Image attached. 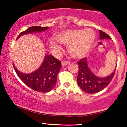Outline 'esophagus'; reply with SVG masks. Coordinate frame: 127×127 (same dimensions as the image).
I'll use <instances>...</instances> for the list:
<instances>
[{
	"mask_svg": "<svg viewBox=\"0 0 127 127\" xmlns=\"http://www.w3.org/2000/svg\"><path fill=\"white\" fill-rule=\"evenodd\" d=\"M70 64L69 62H68V61H63L62 63H61V66H63V67H64V66H67V65H69Z\"/></svg>",
	"mask_w": 127,
	"mask_h": 127,
	"instance_id": "esophagus-1",
	"label": "esophagus"
}]
</instances>
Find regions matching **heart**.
<instances>
[{
  "instance_id": "b5f03b06",
  "label": "heart",
  "mask_w": 127,
  "mask_h": 127,
  "mask_svg": "<svg viewBox=\"0 0 127 127\" xmlns=\"http://www.w3.org/2000/svg\"><path fill=\"white\" fill-rule=\"evenodd\" d=\"M95 38V32L89 28L66 30L58 35L59 41L68 46L69 53L74 58H82L86 56ZM50 44L55 52H60L62 50L60 43L56 40H51Z\"/></svg>"
}]
</instances>
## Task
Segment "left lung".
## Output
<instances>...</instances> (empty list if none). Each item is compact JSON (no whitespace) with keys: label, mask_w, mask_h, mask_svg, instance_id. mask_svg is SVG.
<instances>
[{"label":"left lung","mask_w":127,"mask_h":127,"mask_svg":"<svg viewBox=\"0 0 127 127\" xmlns=\"http://www.w3.org/2000/svg\"><path fill=\"white\" fill-rule=\"evenodd\" d=\"M100 40L109 39L111 37L107 34L99 30ZM79 74L77 77V84L79 87L84 92L88 93H95L103 90L109 85L115 74L116 67L108 76L101 77L95 75L90 69L88 65L87 58H84L78 62Z\"/></svg>","instance_id":"obj_1"}]
</instances>
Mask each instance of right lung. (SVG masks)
<instances>
[{
	"mask_svg": "<svg viewBox=\"0 0 127 127\" xmlns=\"http://www.w3.org/2000/svg\"><path fill=\"white\" fill-rule=\"evenodd\" d=\"M48 29V27H30L20 33L16 40L23 35L42 32ZM13 65L18 76L26 85L34 90L43 93L50 92L54 88L58 74L61 68V62L50 55H46L40 66L32 72L27 74L21 72L15 67L14 63Z\"/></svg>",
	"mask_w": 127,
	"mask_h": 127,
	"instance_id": "1",
	"label": "right lung"
}]
</instances>
